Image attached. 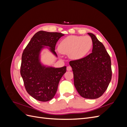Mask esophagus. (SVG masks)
Segmentation results:
<instances>
[{
	"label": "esophagus",
	"instance_id": "1",
	"mask_svg": "<svg viewBox=\"0 0 127 127\" xmlns=\"http://www.w3.org/2000/svg\"><path fill=\"white\" fill-rule=\"evenodd\" d=\"M71 69H72V68H71V67L70 66H68L67 67V70L68 71H70V70H71Z\"/></svg>",
	"mask_w": 127,
	"mask_h": 127
}]
</instances>
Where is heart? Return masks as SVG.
<instances>
[{
	"label": "heart",
	"instance_id": "1",
	"mask_svg": "<svg viewBox=\"0 0 127 127\" xmlns=\"http://www.w3.org/2000/svg\"><path fill=\"white\" fill-rule=\"evenodd\" d=\"M93 41L88 36L70 35L60 42L59 51L62 54L69 55L72 60H80L85 57L91 50Z\"/></svg>",
	"mask_w": 127,
	"mask_h": 127
}]
</instances>
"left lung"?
Here are the masks:
<instances>
[{"instance_id": "1", "label": "left lung", "mask_w": 127, "mask_h": 127, "mask_svg": "<svg viewBox=\"0 0 127 127\" xmlns=\"http://www.w3.org/2000/svg\"><path fill=\"white\" fill-rule=\"evenodd\" d=\"M93 41L92 52L80 60L71 61L74 85L84 98L95 99L106 90L112 78L110 57L94 34L88 33Z\"/></svg>"}]
</instances>
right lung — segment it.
Returning a JSON list of instances; mask_svg holds the SVG:
<instances>
[{"label": "right lung", "instance_id": "add662e5", "mask_svg": "<svg viewBox=\"0 0 127 127\" xmlns=\"http://www.w3.org/2000/svg\"><path fill=\"white\" fill-rule=\"evenodd\" d=\"M64 35L61 33L40 31L34 34L23 52L21 75L27 92L36 100H51L56 93L61 78L66 72V66L55 68L41 61V53L45 49L58 57L55 46Z\"/></svg>", "mask_w": 127, "mask_h": 127}]
</instances>
